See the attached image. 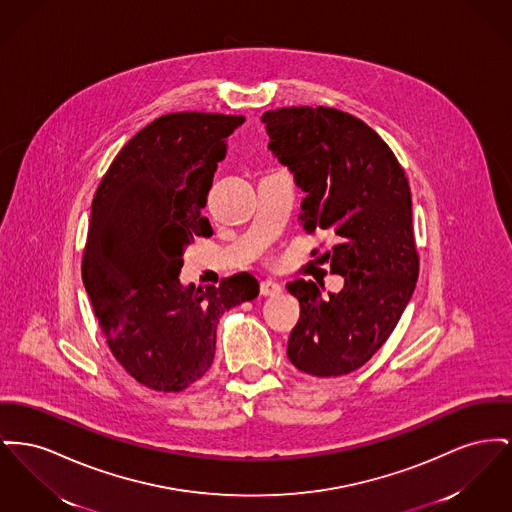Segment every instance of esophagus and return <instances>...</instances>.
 <instances>
[{"label":"esophagus","mask_w":512,"mask_h":512,"mask_svg":"<svg viewBox=\"0 0 512 512\" xmlns=\"http://www.w3.org/2000/svg\"><path fill=\"white\" fill-rule=\"evenodd\" d=\"M282 292V286L276 282V280H263L261 282V294L263 296H276V294H280Z\"/></svg>","instance_id":"34e87169"}]
</instances>
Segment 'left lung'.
<instances>
[{"label":"left lung","mask_w":512,"mask_h":512,"mask_svg":"<svg viewBox=\"0 0 512 512\" xmlns=\"http://www.w3.org/2000/svg\"><path fill=\"white\" fill-rule=\"evenodd\" d=\"M261 120L269 149L305 191L301 228L331 236L323 257L344 276L329 298L311 280L286 284L300 301L288 358L315 377L352 373L387 342L416 288L410 183L391 147L348 112L292 106Z\"/></svg>","instance_id":"left-lung-1"}]
</instances>
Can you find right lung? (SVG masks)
Masks as SVG:
<instances>
[{
  "mask_svg": "<svg viewBox=\"0 0 512 512\" xmlns=\"http://www.w3.org/2000/svg\"><path fill=\"white\" fill-rule=\"evenodd\" d=\"M243 116L174 112L141 129L92 199L83 284L112 356L141 385L180 392L214 360L224 311L259 296L249 272L180 284L183 247L212 234L207 207L226 139Z\"/></svg>",
  "mask_w": 512,
  "mask_h": 512,
  "instance_id": "add662e5",
  "label": "right lung"
}]
</instances>
